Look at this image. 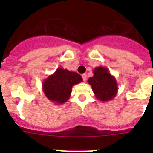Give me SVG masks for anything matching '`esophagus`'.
Masks as SVG:
<instances>
[{
  "label": "esophagus",
  "instance_id": "esophagus-1",
  "mask_svg": "<svg viewBox=\"0 0 153 153\" xmlns=\"http://www.w3.org/2000/svg\"><path fill=\"white\" fill-rule=\"evenodd\" d=\"M82 77H83V81H86V74H82Z\"/></svg>",
  "mask_w": 153,
  "mask_h": 153
}]
</instances>
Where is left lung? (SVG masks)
I'll list each match as a JSON object with an SVG mask.
<instances>
[{
  "label": "left lung",
  "instance_id": "1",
  "mask_svg": "<svg viewBox=\"0 0 153 153\" xmlns=\"http://www.w3.org/2000/svg\"><path fill=\"white\" fill-rule=\"evenodd\" d=\"M93 76L88 79L96 98L102 102L111 100L118 92V84L114 76L106 67H97L93 70Z\"/></svg>",
  "mask_w": 153,
  "mask_h": 153
}]
</instances>
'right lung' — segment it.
Segmentation results:
<instances>
[{
  "instance_id": "1",
  "label": "right lung",
  "mask_w": 153,
  "mask_h": 153,
  "mask_svg": "<svg viewBox=\"0 0 153 153\" xmlns=\"http://www.w3.org/2000/svg\"><path fill=\"white\" fill-rule=\"evenodd\" d=\"M83 81L77 73L58 67L54 73L43 82V90L50 101L60 105L70 99L73 86Z\"/></svg>"
}]
</instances>
